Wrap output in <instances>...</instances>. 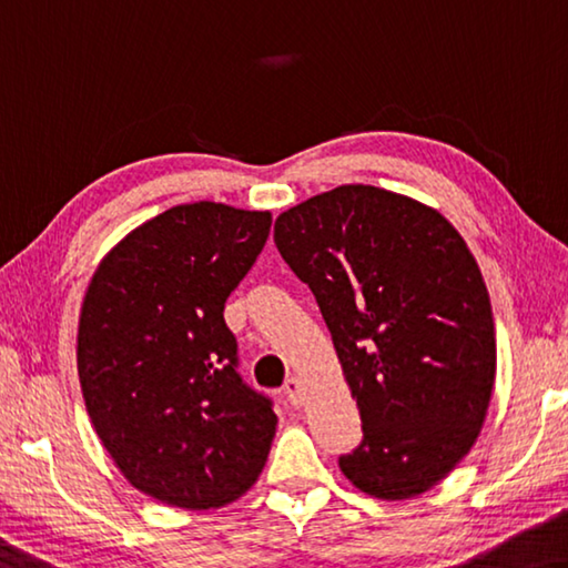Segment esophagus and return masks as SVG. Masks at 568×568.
<instances>
[{"label":"esophagus","instance_id":"esophagus-1","mask_svg":"<svg viewBox=\"0 0 568 568\" xmlns=\"http://www.w3.org/2000/svg\"><path fill=\"white\" fill-rule=\"evenodd\" d=\"M283 394L287 397V402L293 404V407H301L303 404V386H301V379L298 376H291V379L285 382V386H283Z\"/></svg>","mask_w":568,"mask_h":568}]
</instances>
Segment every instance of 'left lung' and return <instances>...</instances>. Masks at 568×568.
I'll return each mask as SVG.
<instances>
[{
	"label": "left lung",
	"instance_id": "obj_1",
	"mask_svg": "<svg viewBox=\"0 0 568 568\" xmlns=\"http://www.w3.org/2000/svg\"><path fill=\"white\" fill-rule=\"evenodd\" d=\"M275 245L331 331L364 439L341 455L374 498L437 485L470 453L495 384V323L480 267L432 206L344 184L275 220Z\"/></svg>",
	"mask_w": 568,
	"mask_h": 568
}]
</instances>
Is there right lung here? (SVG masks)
I'll list each match as a JSON object with an SVG mask.
<instances>
[{
	"label": "right lung",
	"mask_w": 568,
	"mask_h": 568,
	"mask_svg": "<svg viewBox=\"0 0 568 568\" xmlns=\"http://www.w3.org/2000/svg\"><path fill=\"white\" fill-rule=\"evenodd\" d=\"M270 222L217 202L171 206L90 277L78 323L88 417L123 478L166 506H227L265 467L277 417L237 374L224 303Z\"/></svg>",
	"instance_id": "obj_1"
}]
</instances>
